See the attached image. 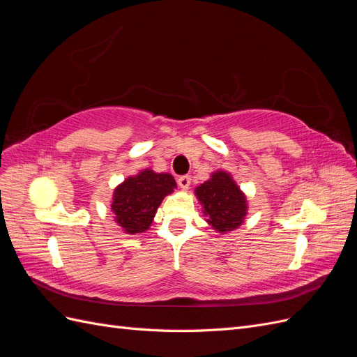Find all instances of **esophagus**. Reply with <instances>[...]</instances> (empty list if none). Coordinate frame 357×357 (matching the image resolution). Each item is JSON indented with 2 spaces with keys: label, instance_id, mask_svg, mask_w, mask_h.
Instances as JSON below:
<instances>
[{
  "label": "esophagus",
  "instance_id": "esophagus-1",
  "mask_svg": "<svg viewBox=\"0 0 357 357\" xmlns=\"http://www.w3.org/2000/svg\"><path fill=\"white\" fill-rule=\"evenodd\" d=\"M177 183L183 190H188L189 186H190V177L189 176H181V177L177 178Z\"/></svg>",
  "mask_w": 357,
  "mask_h": 357
}]
</instances>
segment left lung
Listing matches in <instances>:
<instances>
[{
	"instance_id": "left-lung-1",
	"label": "left lung",
	"mask_w": 357,
	"mask_h": 357,
	"mask_svg": "<svg viewBox=\"0 0 357 357\" xmlns=\"http://www.w3.org/2000/svg\"><path fill=\"white\" fill-rule=\"evenodd\" d=\"M195 197L202 207L205 222L219 234L240 228L248 214L245 193L231 172L225 169L211 172L207 181L195 188Z\"/></svg>"
}]
</instances>
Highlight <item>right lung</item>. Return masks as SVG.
<instances>
[{
  "mask_svg": "<svg viewBox=\"0 0 357 357\" xmlns=\"http://www.w3.org/2000/svg\"><path fill=\"white\" fill-rule=\"evenodd\" d=\"M176 188L174 177L168 172H155L152 168L126 177L114 188L110 201L114 222L128 235L149 231L160 202Z\"/></svg>",
  "mask_w": 357,
  "mask_h": 357,
  "instance_id": "obj_1",
  "label": "right lung"
}]
</instances>
